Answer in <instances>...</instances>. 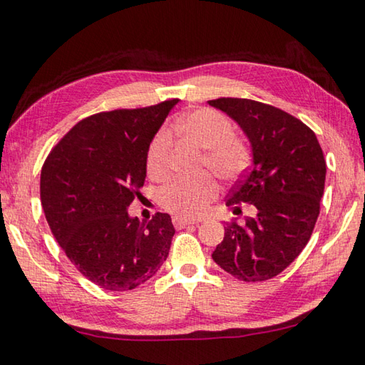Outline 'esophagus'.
<instances>
[{
	"instance_id": "1",
	"label": "esophagus",
	"mask_w": 365,
	"mask_h": 365,
	"mask_svg": "<svg viewBox=\"0 0 365 365\" xmlns=\"http://www.w3.org/2000/svg\"><path fill=\"white\" fill-rule=\"evenodd\" d=\"M172 222H174V225H175V228H185L187 227V225H196L197 222L196 220H188V218H182V217H174L172 218Z\"/></svg>"
}]
</instances>
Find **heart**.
<instances>
[{"instance_id":"1","label":"heart","mask_w":365,"mask_h":365,"mask_svg":"<svg viewBox=\"0 0 365 365\" xmlns=\"http://www.w3.org/2000/svg\"><path fill=\"white\" fill-rule=\"evenodd\" d=\"M175 125L190 140L204 150L202 165L222 180H233L247 169L250 151L242 138L235 135L233 123L212 108H200L178 119ZM172 137L169 129H160L147 151V172L155 180L169 174V151ZM218 187L214 177L204 174L197 178H177L165 185L160 193L164 209L177 217L196 218L204 214L207 204L215 200Z\"/></svg>"}]
</instances>
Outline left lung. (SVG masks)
Returning <instances> with one entry per match:
<instances>
[{"instance_id": "1", "label": "left lung", "mask_w": 365, "mask_h": 365, "mask_svg": "<svg viewBox=\"0 0 365 365\" xmlns=\"http://www.w3.org/2000/svg\"><path fill=\"white\" fill-rule=\"evenodd\" d=\"M209 105L241 125L254 156L227 205L235 214L242 212V202L257 209L244 223L225 227L212 258L240 281L271 279L300 255L313 235L326 183L322 148L307 124L273 105L233 97Z\"/></svg>"}]
</instances>
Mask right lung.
<instances>
[{
  "label": "right lung",
  "mask_w": 365,
  "mask_h": 365,
  "mask_svg": "<svg viewBox=\"0 0 365 365\" xmlns=\"http://www.w3.org/2000/svg\"><path fill=\"white\" fill-rule=\"evenodd\" d=\"M177 102L84 118L43 164L39 193L52 235L79 273L105 290L138 287L169 255L170 215L156 212L142 223L128 207L142 197L148 147Z\"/></svg>",
  "instance_id": "add662e5"
}]
</instances>
